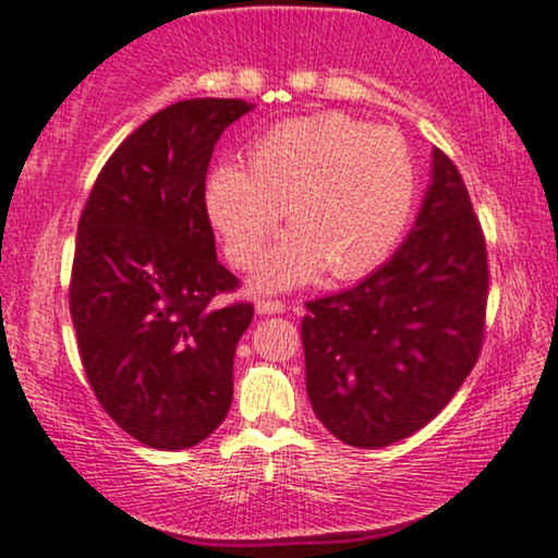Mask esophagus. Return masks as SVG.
I'll use <instances>...</instances> for the list:
<instances>
[{
	"instance_id": "esophagus-1",
	"label": "esophagus",
	"mask_w": 558,
	"mask_h": 558,
	"mask_svg": "<svg viewBox=\"0 0 558 558\" xmlns=\"http://www.w3.org/2000/svg\"><path fill=\"white\" fill-rule=\"evenodd\" d=\"M286 303L283 301H257V314L259 316H270V314H286Z\"/></svg>"
}]
</instances>
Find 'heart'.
<instances>
[{
  "mask_svg": "<svg viewBox=\"0 0 558 558\" xmlns=\"http://www.w3.org/2000/svg\"><path fill=\"white\" fill-rule=\"evenodd\" d=\"M206 214L236 267H250L275 232L291 227L259 263L252 288L288 291L324 270L356 280L385 263L415 206L405 140L341 111L288 119L259 135L247 168L221 162L206 178Z\"/></svg>",
  "mask_w": 558,
  "mask_h": 558,
  "instance_id": "obj_1",
  "label": "heart"
}]
</instances>
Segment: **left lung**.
Instances as JSON below:
<instances>
[{"mask_svg":"<svg viewBox=\"0 0 558 558\" xmlns=\"http://www.w3.org/2000/svg\"><path fill=\"white\" fill-rule=\"evenodd\" d=\"M487 250L454 162L430 153L411 234L349 291L308 301L306 390L339 441L383 449L415 434L462 388L485 337Z\"/></svg>","mask_w":558,"mask_h":558,"instance_id":"1","label":"left lung"}]
</instances>
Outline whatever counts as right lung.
I'll list each match as a JSON object with an SVG mask.
<instances>
[{"mask_svg":"<svg viewBox=\"0 0 558 558\" xmlns=\"http://www.w3.org/2000/svg\"><path fill=\"white\" fill-rule=\"evenodd\" d=\"M255 107L170 104L96 178L78 221L71 318L81 362L119 428L160 451L202 444L232 405L252 303L214 308L240 280L217 259L204 204L214 145Z\"/></svg>","mask_w":558,"mask_h":558,"instance_id":"1","label":"right lung"}]
</instances>
